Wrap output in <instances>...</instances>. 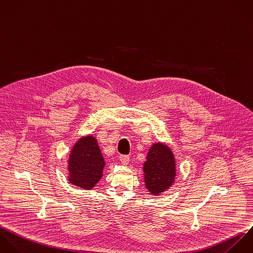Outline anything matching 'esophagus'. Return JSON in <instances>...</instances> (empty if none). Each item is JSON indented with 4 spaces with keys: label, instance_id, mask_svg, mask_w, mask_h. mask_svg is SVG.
<instances>
[{
    "label": "esophagus",
    "instance_id": "esophagus-1",
    "mask_svg": "<svg viewBox=\"0 0 253 253\" xmlns=\"http://www.w3.org/2000/svg\"><path fill=\"white\" fill-rule=\"evenodd\" d=\"M120 161L124 165H126L129 162V156L128 155H120Z\"/></svg>",
    "mask_w": 253,
    "mask_h": 253
}]
</instances>
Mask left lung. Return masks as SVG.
<instances>
[{"instance_id": "obj_1", "label": "left lung", "mask_w": 253, "mask_h": 253, "mask_svg": "<svg viewBox=\"0 0 253 253\" xmlns=\"http://www.w3.org/2000/svg\"><path fill=\"white\" fill-rule=\"evenodd\" d=\"M144 182L152 195H159L167 190L176 176L175 159L170 148L162 143L153 144L143 166Z\"/></svg>"}]
</instances>
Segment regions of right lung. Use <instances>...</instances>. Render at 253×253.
Returning a JSON list of instances; mask_svg holds the SVG:
<instances>
[{
    "mask_svg": "<svg viewBox=\"0 0 253 253\" xmlns=\"http://www.w3.org/2000/svg\"><path fill=\"white\" fill-rule=\"evenodd\" d=\"M69 182L84 189H92L103 175L104 157L94 136L80 138L69 159Z\"/></svg>",
    "mask_w": 253,
    "mask_h": 253,
    "instance_id": "right-lung-1",
    "label": "right lung"
}]
</instances>
